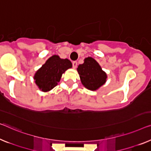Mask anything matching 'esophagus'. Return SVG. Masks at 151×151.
<instances>
[{
	"label": "esophagus",
	"mask_w": 151,
	"mask_h": 151,
	"mask_svg": "<svg viewBox=\"0 0 151 151\" xmlns=\"http://www.w3.org/2000/svg\"><path fill=\"white\" fill-rule=\"evenodd\" d=\"M76 66H77V62H76V61H74L73 62V68H76Z\"/></svg>",
	"instance_id": "34e87169"
}]
</instances>
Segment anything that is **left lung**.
<instances>
[{
    "label": "left lung",
    "mask_w": 151,
    "mask_h": 151,
    "mask_svg": "<svg viewBox=\"0 0 151 151\" xmlns=\"http://www.w3.org/2000/svg\"><path fill=\"white\" fill-rule=\"evenodd\" d=\"M76 70L82 85L91 91H96L106 82V73L93 58H85L84 63L78 65Z\"/></svg>",
    "instance_id": "8db88e82"
}]
</instances>
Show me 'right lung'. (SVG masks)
I'll list each match as a JSON object with an SVG mask.
<instances>
[{"label": "right lung", "mask_w": 151, "mask_h": 151, "mask_svg": "<svg viewBox=\"0 0 151 151\" xmlns=\"http://www.w3.org/2000/svg\"><path fill=\"white\" fill-rule=\"evenodd\" d=\"M73 66L68 59H62L59 55H53L36 72L34 80L40 90L48 92L60 82L62 74Z\"/></svg>", "instance_id": "right-lung-1"}]
</instances>
